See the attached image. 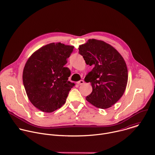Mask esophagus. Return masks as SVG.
I'll list each match as a JSON object with an SVG mask.
<instances>
[{
    "instance_id": "esophagus-1",
    "label": "esophagus",
    "mask_w": 155,
    "mask_h": 155,
    "mask_svg": "<svg viewBox=\"0 0 155 155\" xmlns=\"http://www.w3.org/2000/svg\"><path fill=\"white\" fill-rule=\"evenodd\" d=\"M77 83L78 84H79V85H81V84H83L84 83V81L83 80H80V81H77Z\"/></svg>"
}]
</instances>
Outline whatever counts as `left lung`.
Listing matches in <instances>:
<instances>
[{
	"label": "left lung",
	"instance_id": "obj_1",
	"mask_svg": "<svg viewBox=\"0 0 155 155\" xmlns=\"http://www.w3.org/2000/svg\"><path fill=\"white\" fill-rule=\"evenodd\" d=\"M78 49L86 64L94 66L84 78L92 87L86 100L98 108H110L126 89L128 69L125 60L113 46L103 41L89 39Z\"/></svg>",
	"mask_w": 155,
	"mask_h": 155
}]
</instances>
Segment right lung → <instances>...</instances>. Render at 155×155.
I'll use <instances>...</instances> for the list:
<instances>
[{"label": "right lung", "instance_id": "add662e5", "mask_svg": "<svg viewBox=\"0 0 155 155\" xmlns=\"http://www.w3.org/2000/svg\"><path fill=\"white\" fill-rule=\"evenodd\" d=\"M74 47L50 43L36 51L27 60L22 80L27 95L38 110L51 113L66 102L75 85L68 81L71 71L65 67Z\"/></svg>", "mask_w": 155, "mask_h": 155}]
</instances>
